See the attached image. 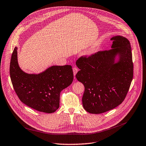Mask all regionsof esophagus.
<instances>
[{"label": "esophagus", "mask_w": 146, "mask_h": 146, "mask_svg": "<svg viewBox=\"0 0 146 146\" xmlns=\"http://www.w3.org/2000/svg\"><path fill=\"white\" fill-rule=\"evenodd\" d=\"M73 74H74V75L75 76V75L77 74V72H78V69H77L76 67H74V68H73Z\"/></svg>", "instance_id": "34e87169"}]
</instances>
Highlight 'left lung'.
Listing matches in <instances>:
<instances>
[{"instance_id":"1","label":"left lung","mask_w":146,"mask_h":146,"mask_svg":"<svg viewBox=\"0 0 146 146\" xmlns=\"http://www.w3.org/2000/svg\"><path fill=\"white\" fill-rule=\"evenodd\" d=\"M111 49L82 56L76 61L80 69L76 78L85 91L82 106L90 113L100 114L116 108L125 98L133 76L131 44L123 36H117ZM117 55L119 60L115 63Z\"/></svg>"}]
</instances>
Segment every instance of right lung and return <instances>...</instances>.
Wrapping results in <instances>:
<instances>
[{
	"label": "right lung",
	"instance_id": "add662e5",
	"mask_svg": "<svg viewBox=\"0 0 146 146\" xmlns=\"http://www.w3.org/2000/svg\"><path fill=\"white\" fill-rule=\"evenodd\" d=\"M10 74L20 100L36 110L46 113H54L59 108L60 92L73 80L70 65L52 66L38 74L24 72L18 66L16 47L11 55Z\"/></svg>",
	"mask_w": 146,
	"mask_h": 146
}]
</instances>
